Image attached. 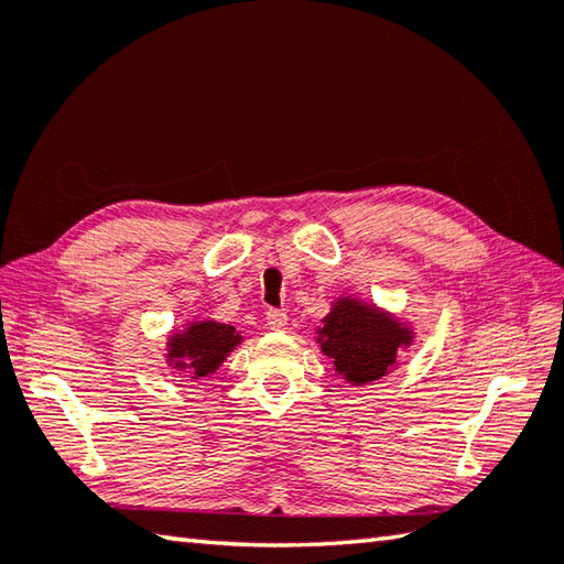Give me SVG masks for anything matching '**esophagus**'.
<instances>
[{"label":"esophagus","instance_id":"esophagus-1","mask_svg":"<svg viewBox=\"0 0 564 564\" xmlns=\"http://www.w3.org/2000/svg\"><path fill=\"white\" fill-rule=\"evenodd\" d=\"M267 323L273 329V333H281V329L289 327V315L281 313V311H269L267 313Z\"/></svg>","mask_w":564,"mask_h":564}]
</instances>
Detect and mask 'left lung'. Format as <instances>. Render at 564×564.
<instances>
[{
  "label": "left lung",
  "instance_id": "1",
  "mask_svg": "<svg viewBox=\"0 0 564 564\" xmlns=\"http://www.w3.org/2000/svg\"><path fill=\"white\" fill-rule=\"evenodd\" d=\"M315 335L337 377L349 386H369L389 377L417 337L411 319L355 293H341L329 303Z\"/></svg>",
  "mask_w": 564,
  "mask_h": 564
}]
</instances>
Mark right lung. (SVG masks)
<instances>
[{"instance_id":"obj_1","label":"right lung","mask_w":564,"mask_h":564,"mask_svg":"<svg viewBox=\"0 0 564 564\" xmlns=\"http://www.w3.org/2000/svg\"><path fill=\"white\" fill-rule=\"evenodd\" d=\"M241 341L245 335L239 329L213 317L187 319L183 327H173L165 339V369L185 373L187 381H203L223 367Z\"/></svg>"}]
</instances>
